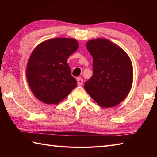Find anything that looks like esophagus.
Masks as SVG:
<instances>
[{"label": "esophagus", "mask_w": 157, "mask_h": 157, "mask_svg": "<svg viewBox=\"0 0 157 157\" xmlns=\"http://www.w3.org/2000/svg\"><path fill=\"white\" fill-rule=\"evenodd\" d=\"M77 84L78 86H82L83 84V79L80 77H78L77 78Z\"/></svg>", "instance_id": "obj_1"}]
</instances>
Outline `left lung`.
I'll use <instances>...</instances> for the list:
<instances>
[{"label": "left lung", "instance_id": "left-lung-1", "mask_svg": "<svg viewBox=\"0 0 157 157\" xmlns=\"http://www.w3.org/2000/svg\"><path fill=\"white\" fill-rule=\"evenodd\" d=\"M86 48L93 58V75L84 88L102 107L118 105L132 88L133 67L129 56L107 39L90 40Z\"/></svg>", "mask_w": 157, "mask_h": 157}]
</instances>
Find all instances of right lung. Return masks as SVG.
<instances>
[{"label": "right lung", "instance_id": "1", "mask_svg": "<svg viewBox=\"0 0 157 157\" xmlns=\"http://www.w3.org/2000/svg\"><path fill=\"white\" fill-rule=\"evenodd\" d=\"M78 48L77 40L56 38L38 45L27 66L28 84L35 96L46 104H58L77 87L67 58Z\"/></svg>", "mask_w": 157, "mask_h": 157}]
</instances>
